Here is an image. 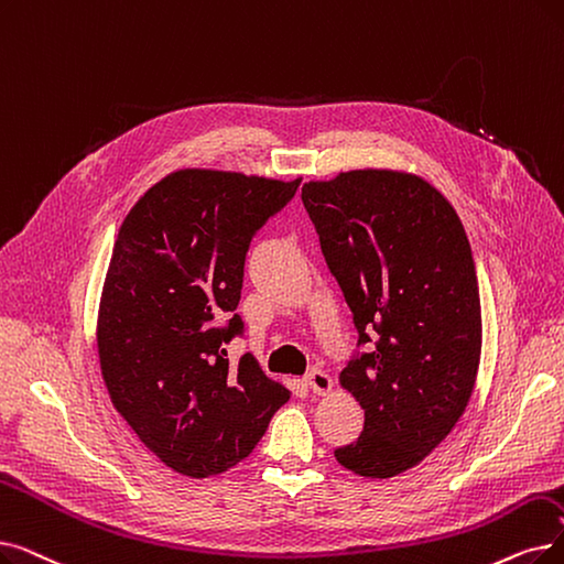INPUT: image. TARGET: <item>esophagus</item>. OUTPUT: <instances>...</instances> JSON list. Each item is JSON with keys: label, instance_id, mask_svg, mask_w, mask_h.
<instances>
[{"label": "esophagus", "instance_id": "34e87169", "mask_svg": "<svg viewBox=\"0 0 564 564\" xmlns=\"http://www.w3.org/2000/svg\"><path fill=\"white\" fill-rule=\"evenodd\" d=\"M304 382L313 391V394H329L332 391V378L325 371H311L304 378Z\"/></svg>", "mask_w": 564, "mask_h": 564}]
</instances>
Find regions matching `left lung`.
<instances>
[{
  "mask_svg": "<svg viewBox=\"0 0 564 564\" xmlns=\"http://www.w3.org/2000/svg\"><path fill=\"white\" fill-rule=\"evenodd\" d=\"M302 203L359 346L373 343L338 376L364 431L334 456L359 477H397L443 443L473 397L481 304L468 235L443 193L401 170L306 182Z\"/></svg>",
  "mask_w": 564,
  "mask_h": 564,
  "instance_id": "1",
  "label": "left lung"
}]
</instances>
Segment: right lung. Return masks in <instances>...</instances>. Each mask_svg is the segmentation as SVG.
<instances>
[{"label":"right lung","mask_w":564,"mask_h":564,"mask_svg":"<svg viewBox=\"0 0 564 564\" xmlns=\"http://www.w3.org/2000/svg\"><path fill=\"white\" fill-rule=\"evenodd\" d=\"M300 182L184 167L119 228L96 323L101 376L140 443L180 475L232 468L290 399L247 355L232 366L226 343L243 329L249 243Z\"/></svg>","instance_id":"right-lung-1"}]
</instances>
